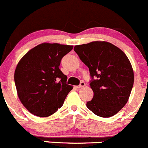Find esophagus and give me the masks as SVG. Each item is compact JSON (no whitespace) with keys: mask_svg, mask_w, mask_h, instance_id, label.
<instances>
[{"mask_svg":"<svg viewBox=\"0 0 148 148\" xmlns=\"http://www.w3.org/2000/svg\"><path fill=\"white\" fill-rule=\"evenodd\" d=\"M85 85V82L82 81L81 83H80V85H77V86H76V88H83V87H84Z\"/></svg>","mask_w":148,"mask_h":148,"instance_id":"obj_1","label":"esophagus"}]
</instances>
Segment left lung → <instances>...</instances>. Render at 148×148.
Instances as JSON below:
<instances>
[{
    "label": "left lung",
    "mask_w": 148,
    "mask_h": 148,
    "mask_svg": "<svg viewBox=\"0 0 148 148\" xmlns=\"http://www.w3.org/2000/svg\"><path fill=\"white\" fill-rule=\"evenodd\" d=\"M74 51L89 68L94 95L87 108L103 118L115 115L127 103L133 86L130 60L120 48L105 41L75 45Z\"/></svg>",
    "instance_id": "1"
}]
</instances>
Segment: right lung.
<instances>
[{"mask_svg": "<svg viewBox=\"0 0 148 148\" xmlns=\"http://www.w3.org/2000/svg\"><path fill=\"white\" fill-rule=\"evenodd\" d=\"M72 45L42 43L29 51L16 67L15 84L24 107L36 116L48 117L63 106L73 86L59 66Z\"/></svg>", "mask_w": 148, "mask_h": 148, "instance_id": "1", "label": "right lung"}]
</instances>
